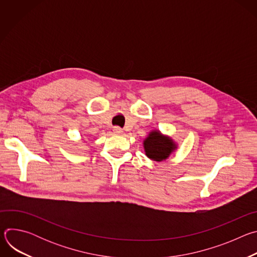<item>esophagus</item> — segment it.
<instances>
[{
  "instance_id": "esophagus-1",
  "label": "esophagus",
  "mask_w": 257,
  "mask_h": 257,
  "mask_svg": "<svg viewBox=\"0 0 257 257\" xmlns=\"http://www.w3.org/2000/svg\"><path fill=\"white\" fill-rule=\"evenodd\" d=\"M113 132H114V134H116V135H120V134L123 133V130H122L120 127H114Z\"/></svg>"
}]
</instances>
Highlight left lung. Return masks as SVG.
Returning a JSON list of instances; mask_svg holds the SVG:
<instances>
[{
  "label": "left lung",
  "mask_w": 257,
  "mask_h": 257,
  "mask_svg": "<svg viewBox=\"0 0 257 257\" xmlns=\"http://www.w3.org/2000/svg\"><path fill=\"white\" fill-rule=\"evenodd\" d=\"M143 145L145 155L157 162H162L168 159L171 153L177 148L171 138L162 135L160 131L151 132L145 138Z\"/></svg>",
  "instance_id": "obj_1"
}]
</instances>
